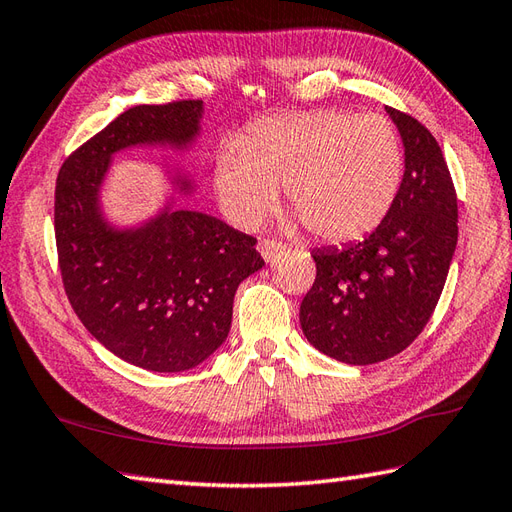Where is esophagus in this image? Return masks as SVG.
I'll return each mask as SVG.
<instances>
[{"instance_id": "esophagus-1", "label": "esophagus", "mask_w": 512, "mask_h": 512, "mask_svg": "<svg viewBox=\"0 0 512 512\" xmlns=\"http://www.w3.org/2000/svg\"><path fill=\"white\" fill-rule=\"evenodd\" d=\"M257 248H259V253H261V257H264L266 261H272L275 259L281 251H283V244H279V242H275V240H259V244H257Z\"/></svg>"}]
</instances>
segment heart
<instances>
[{
    "instance_id": "obj_1",
    "label": "heart",
    "mask_w": 512,
    "mask_h": 512,
    "mask_svg": "<svg viewBox=\"0 0 512 512\" xmlns=\"http://www.w3.org/2000/svg\"><path fill=\"white\" fill-rule=\"evenodd\" d=\"M403 176L401 139L382 115L320 109L272 115L213 163V192L229 220L251 229L277 200L329 242L371 233L386 218Z\"/></svg>"
}]
</instances>
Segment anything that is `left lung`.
I'll return each instance as SVG.
<instances>
[{
    "mask_svg": "<svg viewBox=\"0 0 512 512\" xmlns=\"http://www.w3.org/2000/svg\"><path fill=\"white\" fill-rule=\"evenodd\" d=\"M406 154L399 194L362 242L318 248L301 303L307 342L338 362L366 366L414 342L441 299L458 242V200L434 135L386 106Z\"/></svg>",
    "mask_w": 512,
    "mask_h": 512,
    "instance_id": "1",
    "label": "left lung"
}]
</instances>
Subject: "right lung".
Masks as SVG:
<instances>
[{"instance_id":"1","label":"right lung","mask_w":512,"mask_h":512,"mask_svg":"<svg viewBox=\"0 0 512 512\" xmlns=\"http://www.w3.org/2000/svg\"><path fill=\"white\" fill-rule=\"evenodd\" d=\"M202 100L139 104L82 144L56 178L54 233L67 299L89 334L117 358L181 373L227 340L237 285L261 270L253 235L174 198L139 227L104 218L100 189L113 154L135 146L187 150L200 135ZM174 192L192 178L170 172Z\"/></svg>"}]
</instances>
